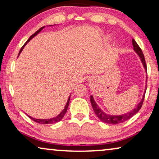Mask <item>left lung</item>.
<instances>
[{"mask_svg": "<svg viewBox=\"0 0 159 159\" xmlns=\"http://www.w3.org/2000/svg\"><path fill=\"white\" fill-rule=\"evenodd\" d=\"M132 45H133L134 51H135V53L138 54L139 57H140L141 62H142L143 64V66L144 67L145 70V72L147 73V66H146V64H145V60L144 55H143L142 50L140 49V48L139 47L138 43L135 42V40H134V39H132ZM147 78L148 77L146 76V82H147ZM145 92H146V87H145V90L144 91V93H143V98L142 99H141V101H140V103L135 106V108H134V109H132L130 111H128L127 113H125V114H123L111 115V114H106V113L104 112L99 107L98 105L95 103L94 98H93V95H90L91 105L93 106V111H94L95 114H96V116L98 117L100 120L106 124H110V125H117V124L122 123L124 121L128 120V119L131 118L132 116H133L134 114H137V113L139 111V110H140L141 107H142Z\"/></svg>", "mask_w": 159, "mask_h": 159, "instance_id": "8db88e82", "label": "left lung"}]
</instances>
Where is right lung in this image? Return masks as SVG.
<instances>
[{
	"label": "right lung",
	"instance_id": "right-lung-1",
	"mask_svg": "<svg viewBox=\"0 0 159 159\" xmlns=\"http://www.w3.org/2000/svg\"><path fill=\"white\" fill-rule=\"evenodd\" d=\"M50 26H52V25H50ZM44 27H43L40 28V29H39V30H38V31H37L36 32H34V33L33 34H32V35H31V36L30 37V38L28 39L27 42H26V43H25V45H24L23 46L21 47V50H20V51H19V55H18V56H19V55H20L21 52L22 51V50L24 49V48H25V45H27V43H29L30 41L33 38L34 36H36L37 34H38L39 33V32H40L41 31V30H42ZM70 96H71V95H69V98H68V100H67V102H66V105H65V106H64V109L62 110V111L59 114L57 115V116H55V117H53V118H51V119H35V118H33V117H32V116H29V115H28V116H29L30 118L32 119V120H33L34 121H35V122H37V123H39V124H43V125H49V124H54V123L58 122V121H59L61 120V119H63V117L64 116L65 114H66V113L67 108H68V106H69V101H70Z\"/></svg>",
	"mask_w": 159,
	"mask_h": 159
}]
</instances>
